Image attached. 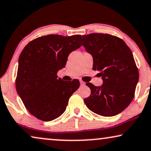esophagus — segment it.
I'll return each mask as SVG.
<instances>
[{
  "mask_svg": "<svg viewBox=\"0 0 151 151\" xmlns=\"http://www.w3.org/2000/svg\"><path fill=\"white\" fill-rule=\"evenodd\" d=\"M80 85H81V86L85 85V84H86V82H84V81H82V80H80Z\"/></svg>",
  "mask_w": 151,
  "mask_h": 151,
  "instance_id": "obj_1",
  "label": "esophagus"
}]
</instances>
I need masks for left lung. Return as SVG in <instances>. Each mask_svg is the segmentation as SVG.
<instances>
[{
    "instance_id": "obj_1",
    "label": "left lung",
    "mask_w": 151,
    "mask_h": 151,
    "mask_svg": "<svg viewBox=\"0 0 151 151\" xmlns=\"http://www.w3.org/2000/svg\"><path fill=\"white\" fill-rule=\"evenodd\" d=\"M82 39V45L93 56V70L100 72L103 80L101 86L86 84L91 95L84 102L89 110L102 116L119 114L133 100L139 80L132 51L124 41L113 35L93 33Z\"/></svg>"
}]
</instances>
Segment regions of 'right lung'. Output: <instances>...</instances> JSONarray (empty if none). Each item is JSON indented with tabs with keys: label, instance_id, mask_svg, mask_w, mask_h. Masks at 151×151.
I'll return each instance as SVG.
<instances>
[{
	"label": "right lung",
	"instance_id": "right-lung-1",
	"mask_svg": "<svg viewBox=\"0 0 151 151\" xmlns=\"http://www.w3.org/2000/svg\"><path fill=\"white\" fill-rule=\"evenodd\" d=\"M82 36L50 34L38 37L24 47L18 60L16 88L25 108L42 121L53 120L65 112L80 82L58 78L69 53L80 47Z\"/></svg>",
	"mask_w": 151,
	"mask_h": 151
}]
</instances>
